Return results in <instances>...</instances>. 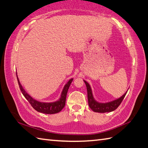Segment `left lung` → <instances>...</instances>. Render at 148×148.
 <instances>
[{
    "label": "left lung",
    "instance_id": "left-lung-1",
    "mask_svg": "<svg viewBox=\"0 0 148 148\" xmlns=\"http://www.w3.org/2000/svg\"><path fill=\"white\" fill-rule=\"evenodd\" d=\"M86 86L87 91H88V105L90 108L92 110V111L95 112H98V113H106V112H110L115 110V109L119 107V106L121 105L123 98H125V95L127 94V92L123 95L122 97L116 99L111 102L106 103H100L95 100L92 95V91L90 84L88 82L84 81Z\"/></svg>",
    "mask_w": 148,
    "mask_h": 148
}]
</instances>
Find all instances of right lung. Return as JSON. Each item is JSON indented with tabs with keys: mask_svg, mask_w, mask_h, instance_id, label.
Segmentation results:
<instances>
[{
	"mask_svg": "<svg viewBox=\"0 0 148 148\" xmlns=\"http://www.w3.org/2000/svg\"><path fill=\"white\" fill-rule=\"evenodd\" d=\"M16 76H17V79H18V84H19L21 91L22 92L24 97L26 98V99L28 101V102L31 104V105L32 106V107L35 110H36L37 112H39L43 113H46V114H54V113H57L60 112L65 106L67 91L72 81L73 80V79H70L68 81L67 83L65 85L64 90L62 92L61 97L59 99V100L56 102H53V103H42V102L38 101L35 100V99H34L32 97H31L27 93V92L25 91V90H24L23 88L22 87L21 84H20L18 75H17V73H16Z\"/></svg>",
	"mask_w": 148,
	"mask_h": 148,
	"instance_id": "1",
	"label": "right lung"
}]
</instances>
